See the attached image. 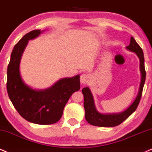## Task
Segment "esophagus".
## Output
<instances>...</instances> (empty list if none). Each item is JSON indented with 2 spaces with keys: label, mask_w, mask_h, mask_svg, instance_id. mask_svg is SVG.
I'll return each mask as SVG.
<instances>
[{
  "label": "esophagus",
  "mask_w": 152,
  "mask_h": 152,
  "mask_svg": "<svg viewBox=\"0 0 152 152\" xmlns=\"http://www.w3.org/2000/svg\"><path fill=\"white\" fill-rule=\"evenodd\" d=\"M91 77L88 74H82L80 76V82L82 84H87L90 80Z\"/></svg>",
  "instance_id": "obj_1"
}]
</instances>
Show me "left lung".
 Listing matches in <instances>:
<instances>
[{
    "instance_id": "1",
    "label": "left lung",
    "mask_w": 152,
    "mask_h": 152,
    "mask_svg": "<svg viewBox=\"0 0 152 152\" xmlns=\"http://www.w3.org/2000/svg\"><path fill=\"white\" fill-rule=\"evenodd\" d=\"M127 49L134 52L140 61V72L142 75L141 83H140L139 92L135 100L126 110L120 113L102 114L97 111L95 108L93 96L89 87L82 89L84 95V107L85 109V118L89 124L99 127H115L125 121L137 109L141 99L142 91L146 79V71L145 67V58L143 50L139 44L136 42L133 37H131L130 44L127 46Z\"/></svg>"
}]
</instances>
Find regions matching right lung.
<instances>
[{
    "mask_svg": "<svg viewBox=\"0 0 152 152\" xmlns=\"http://www.w3.org/2000/svg\"><path fill=\"white\" fill-rule=\"evenodd\" d=\"M40 29L26 34L14 46L7 71V91L20 115L39 125L56 123L61 119L65 104L75 91L80 90V75L60 80L45 90H34L22 81L20 63L28 41L40 34Z\"/></svg>",
    "mask_w": 152,
    "mask_h": 152,
    "instance_id": "right-lung-1",
    "label": "right lung"
}]
</instances>
